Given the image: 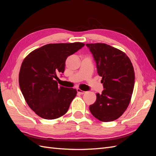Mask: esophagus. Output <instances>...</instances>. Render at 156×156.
<instances>
[{
    "label": "esophagus",
    "mask_w": 156,
    "mask_h": 156,
    "mask_svg": "<svg viewBox=\"0 0 156 156\" xmlns=\"http://www.w3.org/2000/svg\"><path fill=\"white\" fill-rule=\"evenodd\" d=\"M77 91L78 93L81 94H84V93H85V92L82 90H81L80 88H77Z\"/></svg>",
    "instance_id": "esophagus-1"
}]
</instances>
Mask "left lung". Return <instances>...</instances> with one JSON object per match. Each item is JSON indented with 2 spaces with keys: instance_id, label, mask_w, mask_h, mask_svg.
Masks as SVG:
<instances>
[{
  "instance_id": "obj_1",
  "label": "left lung",
  "mask_w": 156,
  "mask_h": 156,
  "mask_svg": "<svg viewBox=\"0 0 156 156\" xmlns=\"http://www.w3.org/2000/svg\"><path fill=\"white\" fill-rule=\"evenodd\" d=\"M94 56L98 73L102 77V93L89 107L92 115L101 122L119 119L128 107L135 84V72L125 53L105 44H87Z\"/></svg>"
}]
</instances>
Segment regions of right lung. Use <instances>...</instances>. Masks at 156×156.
<instances>
[{"label": "right lung", "instance_id": "obj_1", "mask_svg": "<svg viewBox=\"0 0 156 156\" xmlns=\"http://www.w3.org/2000/svg\"><path fill=\"white\" fill-rule=\"evenodd\" d=\"M84 45L81 42L49 44L23 60L19 83L28 105L42 119L53 120L67 112L76 89L58 86L55 79L64 73L66 60Z\"/></svg>", "mask_w": 156, "mask_h": 156}]
</instances>
